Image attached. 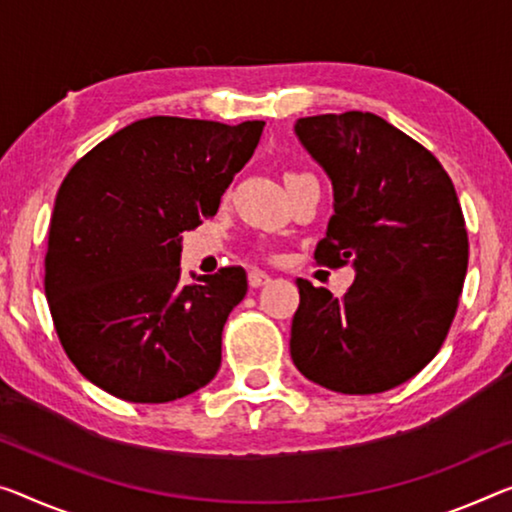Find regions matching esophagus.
Instances as JSON below:
<instances>
[{
	"label": "esophagus",
	"mask_w": 512,
	"mask_h": 512,
	"mask_svg": "<svg viewBox=\"0 0 512 512\" xmlns=\"http://www.w3.org/2000/svg\"><path fill=\"white\" fill-rule=\"evenodd\" d=\"M270 281H272L270 274H265L261 270H251L249 272V286L251 288H261V286H265V283H270Z\"/></svg>",
	"instance_id": "esophagus-1"
}]
</instances>
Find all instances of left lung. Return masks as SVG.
I'll return each mask as SVG.
<instances>
[{
	"label": "left lung",
	"mask_w": 512,
	"mask_h": 512,
	"mask_svg": "<svg viewBox=\"0 0 512 512\" xmlns=\"http://www.w3.org/2000/svg\"><path fill=\"white\" fill-rule=\"evenodd\" d=\"M302 146L334 185L316 263L355 267L343 297L297 279V371L329 391L398 387L442 348L458 311L469 240L451 178L419 141L371 112L306 116Z\"/></svg>",
	"instance_id": "8db88e82"
}]
</instances>
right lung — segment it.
Masks as SVG:
<instances>
[{
	"label": "right lung",
	"mask_w": 512,
	"mask_h": 512,
	"mask_svg": "<svg viewBox=\"0 0 512 512\" xmlns=\"http://www.w3.org/2000/svg\"><path fill=\"white\" fill-rule=\"evenodd\" d=\"M263 121L151 116L91 148L61 183L45 254V297L68 359L130 403L206 387L247 272L180 281V233L212 217L261 139Z\"/></svg>",
	"instance_id": "1"
}]
</instances>
